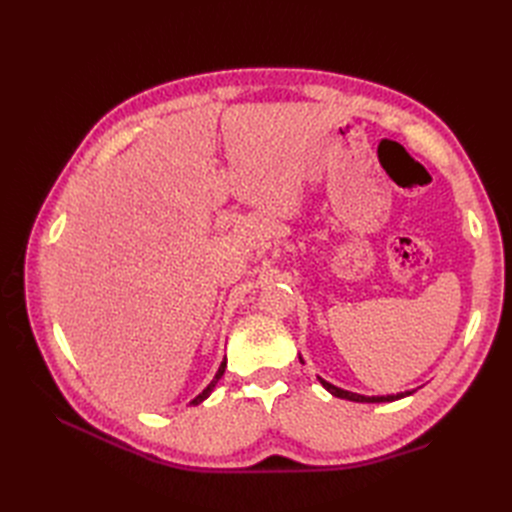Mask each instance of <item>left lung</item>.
<instances>
[{"label":"left lung","mask_w":512,"mask_h":512,"mask_svg":"<svg viewBox=\"0 0 512 512\" xmlns=\"http://www.w3.org/2000/svg\"><path fill=\"white\" fill-rule=\"evenodd\" d=\"M301 361H303V359H301ZM318 380H320V384H322L324 389H327L331 395H335V397H339V399L361 401V404H382V401H395V399L412 395L410 391H406V393H397V395H374V397H367V395H359V393H350V391L339 389V386H335V384H331V382H327V380H322V378H318Z\"/></svg>","instance_id":"1"}]
</instances>
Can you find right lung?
I'll return each instance as SVG.
<instances>
[{
    "label": "right lung",
    "mask_w": 512,
    "mask_h": 512,
    "mask_svg": "<svg viewBox=\"0 0 512 512\" xmlns=\"http://www.w3.org/2000/svg\"><path fill=\"white\" fill-rule=\"evenodd\" d=\"M224 369H226V359L222 361V365H220V369H218V374H215V378L209 382V386H207V389L203 391V393H200V395H196L192 401H190V404H194V406H198L200 404V401H205L209 395H211V391H213V386L215 384H218V380L224 376Z\"/></svg>",
    "instance_id": "1"
}]
</instances>
